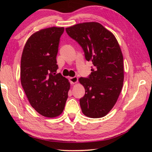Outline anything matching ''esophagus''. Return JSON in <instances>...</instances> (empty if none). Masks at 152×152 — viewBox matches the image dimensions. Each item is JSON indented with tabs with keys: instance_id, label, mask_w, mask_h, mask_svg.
<instances>
[{
	"instance_id": "1",
	"label": "esophagus",
	"mask_w": 152,
	"mask_h": 152,
	"mask_svg": "<svg viewBox=\"0 0 152 152\" xmlns=\"http://www.w3.org/2000/svg\"><path fill=\"white\" fill-rule=\"evenodd\" d=\"M69 80H70V82L71 84H75L78 82V78H77L76 76L70 77V78H69Z\"/></svg>"
}]
</instances>
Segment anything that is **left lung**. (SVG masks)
<instances>
[{
  "instance_id": "8db88e82",
  "label": "left lung",
  "mask_w": 152,
  "mask_h": 152,
  "mask_svg": "<svg viewBox=\"0 0 152 152\" xmlns=\"http://www.w3.org/2000/svg\"><path fill=\"white\" fill-rule=\"evenodd\" d=\"M66 31L81 46L86 60L93 64L91 74L79 78L85 88L80 99L82 111L91 118L104 117L116 103L123 87V58L119 43L111 32L96 22L79 23Z\"/></svg>"
}]
</instances>
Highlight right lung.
Returning <instances> with one entry per match:
<instances>
[{"label":"right lung","instance_id":"1","mask_svg":"<svg viewBox=\"0 0 152 152\" xmlns=\"http://www.w3.org/2000/svg\"><path fill=\"white\" fill-rule=\"evenodd\" d=\"M64 27H50L28 39L20 61V82L29 102L37 113L56 117L63 112L70 82L56 74V56Z\"/></svg>","mask_w":152,"mask_h":152}]
</instances>
